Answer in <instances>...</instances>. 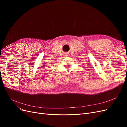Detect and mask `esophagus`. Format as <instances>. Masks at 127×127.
I'll return each mask as SVG.
<instances>
[{"label":"esophagus","mask_w":127,"mask_h":127,"mask_svg":"<svg viewBox=\"0 0 127 127\" xmlns=\"http://www.w3.org/2000/svg\"><path fill=\"white\" fill-rule=\"evenodd\" d=\"M68 54V53H64V55H65V56H67Z\"/></svg>","instance_id":"1"}]
</instances>
